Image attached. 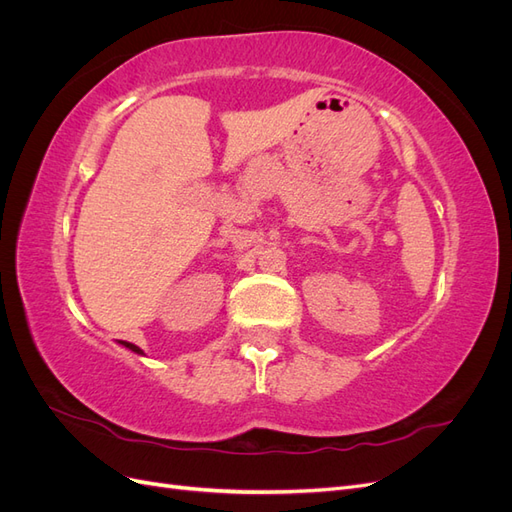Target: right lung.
Returning a JSON list of instances; mask_svg holds the SVG:
<instances>
[{"label": "right lung", "instance_id": "right-lung-1", "mask_svg": "<svg viewBox=\"0 0 512 512\" xmlns=\"http://www.w3.org/2000/svg\"><path fill=\"white\" fill-rule=\"evenodd\" d=\"M121 346H126L128 350H132V352H136V354H143V350L141 348H138V346H134V344H130V342H119Z\"/></svg>", "mask_w": 512, "mask_h": 512}]
</instances>
